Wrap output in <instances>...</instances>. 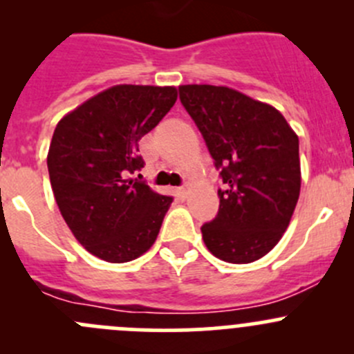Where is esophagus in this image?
Wrapping results in <instances>:
<instances>
[{"label":"esophagus","mask_w":354,"mask_h":354,"mask_svg":"<svg viewBox=\"0 0 354 354\" xmlns=\"http://www.w3.org/2000/svg\"><path fill=\"white\" fill-rule=\"evenodd\" d=\"M176 192H178V195H180L181 198H187V195H188V187H187V185H185V187L178 188Z\"/></svg>","instance_id":"esophagus-1"}]
</instances>
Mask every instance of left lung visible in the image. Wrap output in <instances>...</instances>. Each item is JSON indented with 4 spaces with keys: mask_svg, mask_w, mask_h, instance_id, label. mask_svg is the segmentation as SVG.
<instances>
[{
    "mask_svg": "<svg viewBox=\"0 0 354 354\" xmlns=\"http://www.w3.org/2000/svg\"><path fill=\"white\" fill-rule=\"evenodd\" d=\"M180 99L226 185L203 243L224 262H255L279 243L298 203V135L274 106L224 85H180Z\"/></svg>",
    "mask_w": 354,
    "mask_h": 354,
    "instance_id": "left-lung-1",
    "label": "left lung"
}]
</instances>
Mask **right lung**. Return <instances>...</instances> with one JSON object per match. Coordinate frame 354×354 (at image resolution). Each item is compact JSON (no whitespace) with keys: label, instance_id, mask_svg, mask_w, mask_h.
Returning <instances> with one entry per match:
<instances>
[{"label":"right lung","instance_id":"obj_1","mask_svg":"<svg viewBox=\"0 0 354 354\" xmlns=\"http://www.w3.org/2000/svg\"><path fill=\"white\" fill-rule=\"evenodd\" d=\"M178 99L176 87L113 85L56 124L48 152L53 194L77 241L123 263L154 245L173 198L128 178L144 167L138 140Z\"/></svg>","mask_w":354,"mask_h":354}]
</instances>
